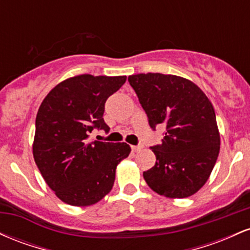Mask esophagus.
I'll return each mask as SVG.
<instances>
[{
  "label": "esophagus",
  "instance_id": "1",
  "mask_svg": "<svg viewBox=\"0 0 250 250\" xmlns=\"http://www.w3.org/2000/svg\"><path fill=\"white\" fill-rule=\"evenodd\" d=\"M143 148L142 145H139V146H131V149H133V151H140L141 149Z\"/></svg>",
  "mask_w": 250,
  "mask_h": 250
}]
</instances>
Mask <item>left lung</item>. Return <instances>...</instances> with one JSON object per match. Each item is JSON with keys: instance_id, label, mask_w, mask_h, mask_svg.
<instances>
[{"instance_id": "obj_1", "label": "left lung", "mask_w": 250, "mask_h": 250, "mask_svg": "<svg viewBox=\"0 0 250 250\" xmlns=\"http://www.w3.org/2000/svg\"><path fill=\"white\" fill-rule=\"evenodd\" d=\"M151 129L166 128L161 145L151 147L153 168L143 173L155 193L170 199L194 195L210 176L220 151L213 104L195 83L160 73L128 77Z\"/></svg>"}]
</instances>
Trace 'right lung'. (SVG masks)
Masks as SVG:
<instances>
[{
  "instance_id": "1",
  "label": "right lung",
  "mask_w": 250,
  "mask_h": 250,
  "mask_svg": "<svg viewBox=\"0 0 250 250\" xmlns=\"http://www.w3.org/2000/svg\"><path fill=\"white\" fill-rule=\"evenodd\" d=\"M125 76L89 74L64 80L44 97L36 115L33 155L45 183L70 206L95 205L111 190L117 165L128 157L125 142H89L94 128L109 127L104 103Z\"/></svg>"
}]
</instances>
